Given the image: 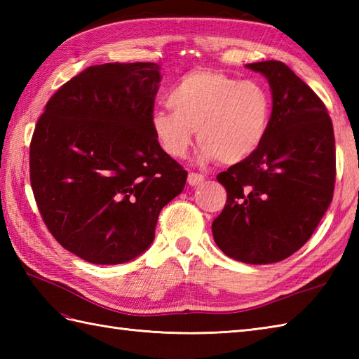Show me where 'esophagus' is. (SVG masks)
I'll use <instances>...</instances> for the list:
<instances>
[{"label":"esophagus","mask_w":359,"mask_h":359,"mask_svg":"<svg viewBox=\"0 0 359 359\" xmlns=\"http://www.w3.org/2000/svg\"><path fill=\"white\" fill-rule=\"evenodd\" d=\"M205 180V177L202 174H196V172H189V175H188V184L191 185V187H197V185H201L202 182Z\"/></svg>","instance_id":"1"}]
</instances>
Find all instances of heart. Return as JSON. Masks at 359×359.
<instances>
[{
  "label": "heart",
  "mask_w": 359,
  "mask_h": 359,
  "mask_svg": "<svg viewBox=\"0 0 359 359\" xmlns=\"http://www.w3.org/2000/svg\"><path fill=\"white\" fill-rule=\"evenodd\" d=\"M166 102L172 111L152 112L151 129L160 148L174 158L188 154L197 131L202 162L241 163L261 149L271 126L269 90L261 83L241 81L224 72L185 74Z\"/></svg>",
  "instance_id": "1"
}]
</instances>
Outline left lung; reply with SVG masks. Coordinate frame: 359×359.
Here are the masks:
<instances>
[{"mask_svg": "<svg viewBox=\"0 0 359 359\" xmlns=\"http://www.w3.org/2000/svg\"><path fill=\"white\" fill-rule=\"evenodd\" d=\"M270 85L273 117L255 156L217 175L226 189L212 222L217 247L236 261L273 264L306 243L332 202L337 158L329 112L282 62L250 63Z\"/></svg>", "mask_w": 359, "mask_h": 359, "instance_id": "obj_1", "label": "left lung"}]
</instances>
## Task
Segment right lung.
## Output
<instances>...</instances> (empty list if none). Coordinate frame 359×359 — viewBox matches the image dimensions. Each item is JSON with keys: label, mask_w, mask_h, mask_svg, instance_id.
Wrapping results in <instances>:
<instances>
[{"label": "right lung", "mask_w": 359, "mask_h": 359, "mask_svg": "<svg viewBox=\"0 0 359 359\" xmlns=\"http://www.w3.org/2000/svg\"><path fill=\"white\" fill-rule=\"evenodd\" d=\"M156 63L90 66L52 95L30 143V184L44 224L83 261L117 265L144 253L158 212L188 172L151 129Z\"/></svg>", "instance_id": "obj_1"}]
</instances>
